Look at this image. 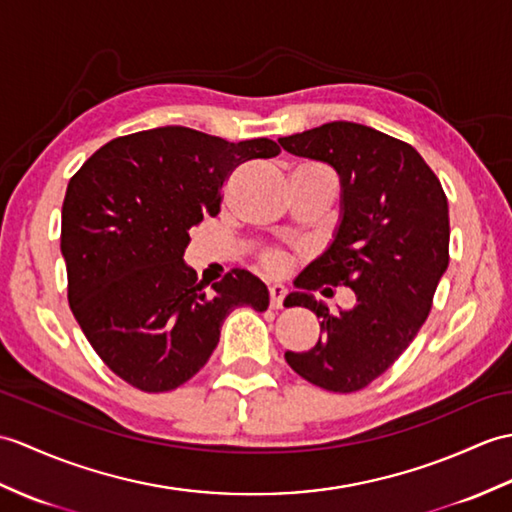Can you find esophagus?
<instances>
[{
	"mask_svg": "<svg viewBox=\"0 0 512 512\" xmlns=\"http://www.w3.org/2000/svg\"><path fill=\"white\" fill-rule=\"evenodd\" d=\"M285 294H288V290H285L281 283L270 285V307H272V310H281Z\"/></svg>",
	"mask_w": 512,
	"mask_h": 512,
	"instance_id": "esophagus-1",
	"label": "esophagus"
}]
</instances>
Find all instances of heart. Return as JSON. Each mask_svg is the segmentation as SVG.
Instances as JSON below:
<instances>
[{"mask_svg":"<svg viewBox=\"0 0 512 512\" xmlns=\"http://www.w3.org/2000/svg\"><path fill=\"white\" fill-rule=\"evenodd\" d=\"M261 261H264L266 270H270V272H281V270H283V266H285V259H283V255H281V253H277V251H270V253H266L264 257H261Z\"/></svg>","mask_w":512,"mask_h":512,"instance_id":"1","label":"heart"}]
</instances>
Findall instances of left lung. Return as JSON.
<instances>
[{
	"label": "left lung",
	"mask_w": 512,
	"mask_h": 512,
	"mask_svg": "<svg viewBox=\"0 0 512 512\" xmlns=\"http://www.w3.org/2000/svg\"><path fill=\"white\" fill-rule=\"evenodd\" d=\"M279 144L340 178L334 240L285 299L312 310L323 336L310 351L285 353V362L314 386L362 390L408 349L432 310L449 264L447 196L417 150L371 126L329 122ZM323 284H349L356 305L331 315L311 294Z\"/></svg>",
	"instance_id": "8db88e82"
}]
</instances>
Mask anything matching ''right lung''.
<instances>
[{
	"label": "right lung",
	"instance_id": "right-lung-1",
	"mask_svg": "<svg viewBox=\"0 0 512 512\" xmlns=\"http://www.w3.org/2000/svg\"><path fill=\"white\" fill-rule=\"evenodd\" d=\"M279 152L266 137L231 144L161 126L109 141L71 176L61 227L69 307L126 384L178 388L207 364L233 310H268L266 283L248 270L205 290L183 255L189 229L220 211L224 178Z\"/></svg>",
	"mask_w": 512,
	"mask_h": 512
}]
</instances>
